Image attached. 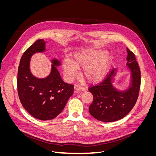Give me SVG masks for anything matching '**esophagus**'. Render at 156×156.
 <instances>
[{
	"label": "esophagus",
	"instance_id": "34e87169",
	"mask_svg": "<svg viewBox=\"0 0 156 156\" xmlns=\"http://www.w3.org/2000/svg\"><path fill=\"white\" fill-rule=\"evenodd\" d=\"M75 91H84L85 90V88L81 86H77L75 87Z\"/></svg>",
	"mask_w": 156,
	"mask_h": 156
}]
</instances>
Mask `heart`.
Returning a JSON list of instances; mask_svg holds the SVG:
<instances>
[{
	"mask_svg": "<svg viewBox=\"0 0 156 156\" xmlns=\"http://www.w3.org/2000/svg\"><path fill=\"white\" fill-rule=\"evenodd\" d=\"M110 53L102 49H83L76 51L72 58H65L62 68L69 81L77 77L79 69L83 68L81 76L90 83H98L107 75L112 62Z\"/></svg>",
	"mask_w": 156,
	"mask_h": 156,
	"instance_id": "heart-1",
	"label": "heart"
}]
</instances>
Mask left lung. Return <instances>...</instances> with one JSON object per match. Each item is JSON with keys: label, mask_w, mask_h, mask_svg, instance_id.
Returning a JSON list of instances; mask_svg holds the SVG:
<instances>
[{"label": "left lung", "mask_w": 156, "mask_h": 156, "mask_svg": "<svg viewBox=\"0 0 156 156\" xmlns=\"http://www.w3.org/2000/svg\"><path fill=\"white\" fill-rule=\"evenodd\" d=\"M127 64L131 72L130 84L124 90L113 85L117 69L111 70L103 81L92 86L88 90L94 97L89 107L90 115L98 120L112 122L122 119L131 111L139 96L140 71L133 52L127 48Z\"/></svg>", "instance_id": "obj_1"}]
</instances>
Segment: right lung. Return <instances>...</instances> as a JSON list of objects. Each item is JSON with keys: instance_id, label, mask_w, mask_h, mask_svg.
<instances>
[{"instance_id": "1", "label": "right lung", "mask_w": 156, "mask_h": 156, "mask_svg": "<svg viewBox=\"0 0 156 156\" xmlns=\"http://www.w3.org/2000/svg\"><path fill=\"white\" fill-rule=\"evenodd\" d=\"M46 41L37 40L23 53L17 74V91L20 101L25 110L35 119L49 120L62 112L73 93V85L64 83L57 68L60 62L51 60V70L45 78H37L30 69L32 56L44 53Z\"/></svg>"}]
</instances>
